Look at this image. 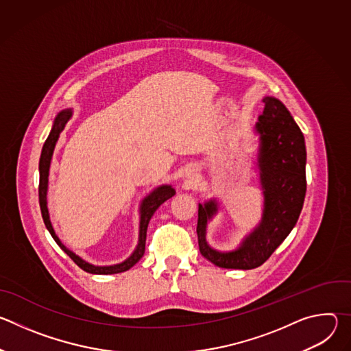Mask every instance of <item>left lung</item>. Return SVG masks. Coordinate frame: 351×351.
Returning <instances> with one entry per match:
<instances>
[{
  "instance_id": "left-lung-1",
  "label": "left lung",
  "mask_w": 351,
  "mask_h": 351,
  "mask_svg": "<svg viewBox=\"0 0 351 351\" xmlns=\"http://www.w3.org/2000/svg\"><path fill=\"white\" fill-rule=\"evenodd\" d=\"M264 112L256 123L260 134L258 169L264 194L260 225L234 252L221 253L206 240L207 225L217 213L214 199L198 204L199 253L221 268L253 269L263 265L287 237L303 210L307 190L304 136L287 108L275 97H265Z\"/></svg>"
}]
</instances>
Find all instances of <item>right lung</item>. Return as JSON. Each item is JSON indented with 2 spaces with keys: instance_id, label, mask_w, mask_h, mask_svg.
Listing matches in <instances>:
<instances>
[{
  "instance_id": "add662e5",
  "label": "right lung",
  "mask_w": 351,
  "mask_h": 351,
  "mask_svg": "<svg viewBox=\"0 0 351 351\" xmlns=\"http://www.w3.org/2000/svg\"><path fill=\"white\" fill-rule=\"evenodd\" d=\"M72 117V111L71 110H65L61 111L53 125L51 132H49L43 149H41V156H40V162H38V171H40V183H38V202H40V210H41V215H43V221L45 223V228L48 229V232L51 233L53 239L57 241V244L64 250V252L73 260V263L82 268L83 271L88 272V274H97V275H111V274H119V272H125L128 269H130L143 256H144V250H145V236H147V226L149 219L154 215V213L157 211V208L165 203L168 198H171L172 195H175V189L169 184H164L157 187L153 193H149L141 203L140 207V232H138V244L136 247V250L133 252V254L125 260L121 264L117 265H108V267H97L93 264L86 263L84 260H82L79 256H76L73 252L62 244V241L60 240V237L56 234L54 228L51 225V221H49V215H48V208H47V189H48V172H49V164H51V158H53V153L56 144L58 141V137L61 134V132L64 130L66 122L71 119Z\"/></svg>"
}]
</instances>
